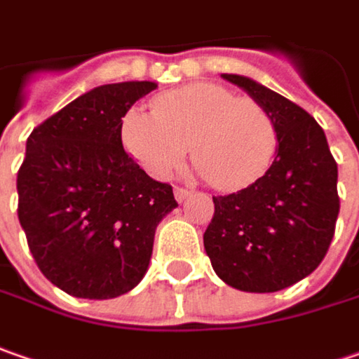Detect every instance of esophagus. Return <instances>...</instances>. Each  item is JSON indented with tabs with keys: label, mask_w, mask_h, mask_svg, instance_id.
Instances as JSON below:
<instances>
[{
	"label": "esophagus",
	"mask_w": 359,
	"mask_h": 359,
	"mask_svg": "<svg viewBox=\"0 0 359 359\" xmlns=\"http://www.w3.org/2000/svg\"><path fill=\"white\" fill-rule=\"evenodd\" d=\"M175 196H177L179 203H182L184 198L191 196V191H189V189H182V187H175Z\"/></svg>",
	"instance_id": "obj_1"
}]
</instances>
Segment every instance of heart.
<instances>
[{
  "label": "heart",
  "mask_w": 359,
  "mask_h": 359,
  "mask_svg": "<svg viewBox=\"0 0 359 359\" xmlns=\"http://www.w3.org/2000/svg\"><path fill=\"white\" fill-rule=\"evenodd\" d=\"M128 152L156 179H166L189 144L196 172L219 191H241L271 166L279 133L271 112L217 84H191L133 110L122 122Z\"/></svg>",
  "instance_id": "1"
}]
</instances>
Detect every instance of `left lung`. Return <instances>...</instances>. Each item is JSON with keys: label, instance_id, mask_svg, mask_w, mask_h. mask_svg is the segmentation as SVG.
<instances>
[{"label": "left lung", "instance_id": "8db88e82", "mask_svg": "<svg viewBox=\"0 0 359 359\" xmlns=\"http://www.w3.org/2000/svg\"><path fill=\"white\" fill-rule=\"evenodd\" d=\"M223 78L271 112L279 147L257 182L212 196L205 251L226 285L273 293L316 271L330 249L339 212L337 163L323 128L302 106L251 78Z\"/></svg>", "mask_w": 359, "mask_h": 359}]
</instances>
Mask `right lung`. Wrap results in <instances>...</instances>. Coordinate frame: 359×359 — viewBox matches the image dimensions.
Returning a JSON list of instances; mask_svg holds the SVG:
<instances>
[{"mask_svg": "<svg viewBox=\"0 0 359 359\" xmlns=\"http://www.w3.org/2000/svg\"><path fill=\"white\" fill-rule=\"evenodd\" d=\"M154 82L90 90L43 120L18 170V217L39 271L84 299H112L149 269L156 225L179 207L122 147V118Z\"/></svg>", "mask_w": 359, "mask_h": 359, "instance_id": "1", "label": "right lung"}]
</instances>
